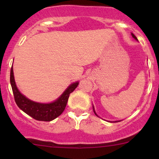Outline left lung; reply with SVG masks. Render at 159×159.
<instances>
[{
	"instance_id": "left-lung-1",
	"label": "left lung",
	"mask_w": 159,
	"mask_h": 159,
	"mask_svg": "<svg viewBox=\"0 0 159 159\" xmlns=\"http://www.w3.org/2000/svg\"><path fill=\"white\" fill-rule=\"evenodd\" d=\"M132 36H133V37H134V39H137V40H138V39H137V37H136V36H134V34H132ZM93 111H94V113H95V114H96V112H95V111H94V108H93Z\"/></svg>"
}]
</instances>
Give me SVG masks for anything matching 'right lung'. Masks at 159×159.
<instances>
[{
  "label": "right lung",
  "mask_w": 159,
  "mask_h": 159,
  "mask_svg": "<svg viewBox=\"0 0 159 159\" xmlns=\"http://www.w3.org/2000/svg\"><path fill=\"white\" fill-rule=\"evenodd\" d=\"M10 84L18 107L29 116L39 121H52L59 116L65 110L69 94L73 92L78 85V82L72 84L56 101L49 104H42L28 99L19 92L15 83L12 66L10 70Z\"/></svg>",
  "instance_id": "right-lung-1"
}]
</instances>
